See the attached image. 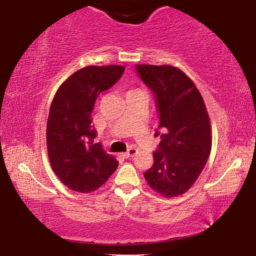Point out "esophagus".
<instances>
[{
	"label": "esophagus",
	"mask_w": 256,
	"mask_h": 256,
	"mask_svg": "<svg viewBox=\"0 0 256 256\" xmlns=\"http://www.w3.org/2000/svg\"><path fill=\"white\" fill-rule=\"evenodd\" d=\"M136 153H138L136 148H129V150H127V152L123 153L122 156H124V158H132V156H134L135 154H136Z\"/></svg>",
	"instance_id": "esophagus-1"
}]
</instances>
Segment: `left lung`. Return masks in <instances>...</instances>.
<instances>
[{
    "mask_svg": "<svg viewBox=\"0 0 256 256\" xmlns=\"http://www.w3.org/2000/svg\"><path fill=\"white\" fill-rule=\"evenodd\" d=\"M156 98L162 141L154 164L144 173L148 185L165 197L185 194L203 171L211 152L210 120L203 97L184 72L171 65H136Z\"/></svg>",
    "mask_w": 256,
    "mask_h": 256,
    "instance_id": "left-lung-1",
    "label": "left lung"
}]
</instances>
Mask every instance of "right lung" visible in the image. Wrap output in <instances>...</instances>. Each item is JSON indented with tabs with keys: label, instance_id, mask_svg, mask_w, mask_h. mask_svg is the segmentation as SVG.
<instances>
[{
	"label": "right lung",
	"instance_id": "add662e5",
	"mask_svg": "<svg viewBox=\"0 0 256 256\" xmlns=\"http://www.w3.org/2000/svg\"><path fill=\"white\" fill-rule=\"evenodd\" d=\"M124 66H86L56 91L47 120V152L53 171L71 190L88 194L100 188L118 162L94 144L97 136L91 112L102 91L122 77Z\"/></svg>",
	"mask_w": 256,
	"mask_h": 256
}]
</instances>
